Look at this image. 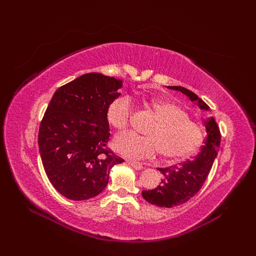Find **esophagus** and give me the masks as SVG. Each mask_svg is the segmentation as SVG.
I'll use <instances>...</instances> for the list:
<instances>
[{"mask_svg":"<svg viewBox=\"0 0 256 256\" xmlns=\"http://www.w3.org/2000/svg\"><path fill=\"white\" fill-rule=\"evenodd\" d=\"M128 164L132 166L134 168H136V170H141L142 168H143V164H141V162H138V161H134V160H130V161H128Z\"/></svg>","mask_w":256,"mask_h":256,"instance_id":"34e87169","label":"esophagus"}]
</instances>
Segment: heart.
Returning <instances> with one entry per match:
<instances>
[{
  "label": "heart",
  "instance_id": "1",
  "mask_svg": "<svg viewBox=\"0 0 256 256\" xmlns=\"http://www.w3.org/2000/svg\"><path fill=\"white\" fill-rule=\"evenodd\" d=\"M146 106L154 122L145 130V136L134 132L122 134L114 138L116 152L129 158H148L158 152L164 160L180 162L196 154L204 144L203 127L190 120L188 112L171 100L154 97ZM134 113L128 97H118L109 104L106 120L118 131L125 130Z\"/></svg>",
  "mask_w": 256,
  "mask_h": 256
}]
</instances>
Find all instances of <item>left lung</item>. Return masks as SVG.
I'll list each match as a JSON object with an SVG mask.
<instances>
[{"mask_svg": "<svg viewBox=\"0 0 256 256\" xmlns=\"http://www.w3.org/2000/svg\"><path fill=\"white\" fill-rule=\"evenodd\" d=\"M168 88L180 90L192 102H198L200 109H209V106L193 92L182 86ZM205 127L208 134L205 145L194 159L186 160L182 164L168 168H158L164 177L158 187L142 191V196L147 202L160 207L171 208L188 202L200 190L218 154L221 141L220 129L214 118L205 120Z\"/></svg>", "mask_w": 256, "mask_h": 256, "instance_id": "8db88e82", "label": "left lung"}]
</instances>
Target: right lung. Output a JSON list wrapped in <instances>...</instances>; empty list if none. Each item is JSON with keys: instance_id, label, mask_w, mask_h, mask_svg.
<instances>
[{"instance_id": "add662e5", "label": "right lung", "mask_w": 256, "mask_h": 256, "mask_svg": "<svg viewBox=\"0 0 256 256\" xmlns=\"http://www.w3.org/2000/svg\"><path fill=\"white\" fill-rule=\"evenodd\" d=\"M122 85V79L85 74L58 88L44 112L38 132L44 168L69 200L98 196L109 182L110 168L124 162L106 145V110Z\"/></svg>"}]
</instances>
